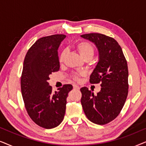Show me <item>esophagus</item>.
Returning <instances> with one entry per match:
<instances>
[{"label": "esophagus", "instance_id": "1", "mask_svg": "<svg viewBox=\"0 0 146 146\" xmlns=\"http://www.w3.org/2000/svg\"><path fill=\"white\" fill-rule=\"evenodd\" d=\"M73 88H74V90H79L80 89V87L78 86H77L76 84L73 85Z\"/></svg>", "mask_w": 146, "mask_h": 146}]
</instances>
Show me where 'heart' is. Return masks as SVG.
<instances>
[{"label":"heart","instance_id":"obj_1","mask_svg":"<svg viewBox=\"0 0 146 146\" xmlns=\"http://www.w3.org/2000/svg\"><path fill=\"white\" fill-rule=\"evenodd\" d=\"M77 50L78 51V52L80 56L82 58H84L86 56L88 55H92L94 54V48L92 45L90 43L87 42H81L78 44H77L76 46ZM66 54V52L65 50L63 51L60 54L59 58V61L60 62H62L64 60ZM74 79L78 80L79 79V76L78 75H75L74 76Z\"/></svg>","mask_w":146,"mask_h":146}]
</instances>
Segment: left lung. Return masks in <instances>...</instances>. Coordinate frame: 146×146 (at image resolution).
I'll return each mask as SVG.
<instances>
[{
  "label": "left lung",
  "instance_id": "obj_1",
  "mask_svg": "<svg viewBox=\"0 0 146 146\" xmlns=\"http://www.w3.org/2000/svg\"><path fill=\"white\" fill-rule=\"evenodd\" d=\"M94 43L98 52V62L90 82L101 83L96 95L86 87L80 89L81 104L88 119L104 125L114 119L122 109L128 93V69L122 50L113 38L99 33L81 35Z\"/></svg>",
  "mask_w": 146,
  "mask_h": 146
}]
</instances>
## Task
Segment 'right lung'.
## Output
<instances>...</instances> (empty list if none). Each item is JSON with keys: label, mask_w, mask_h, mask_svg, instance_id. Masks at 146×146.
Returning a JSON list of instances; mask_svg holds the SVG:
<instances>
[{"label": "right lung", "mask_w": 146, "mask_h": 146, "mask_svg": "<svg viewBox=\"0 0 146 146\" xmlns=\"http://www.w3.org/2000/svg\"><path fill=\"white\" fill-rule=\"evenodd\" d=\"M66 37L55 35L38 39L24 60L21 79L24 102L31 118L44 128H54L60 124L68 94L73 88L71 84H66L53 93L48 82L50 74L60 69L58 50Z\"/></svg>", "instance_id": "obj_1"}]
</instances>
